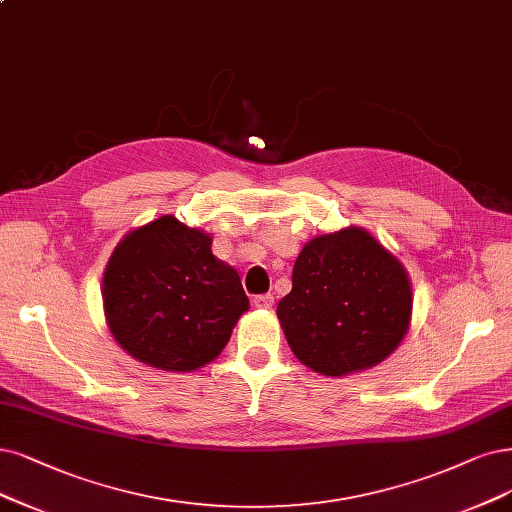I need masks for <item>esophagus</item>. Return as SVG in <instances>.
I'll return each mask as SVG.
<instances>
[{
    "mask_svg": "<svg viewBox=\"0 0 512 512\" xmlns=\"http://www.w3.org/2000/svg\"><path fill=\"white\" fill-rule=\"evenodd\" d=\"M272 304H274V297H272V293H266V295H255V297H253V306H255L257 310H270V308H272Z\"/></svg>",
    "mask_w": 512,
    "mask_h": 512,
    "instance_id": "1",
    "label": "esophagus"
}]
</instances>
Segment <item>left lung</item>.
<instances>
[{"label": "left lung", "mask_w": 512, "mask_h": 512, "mask_svg": "<svg viewBox=\"0 0 512 512\" xmlns=\"http://www.w3.org/2000/svg\"><path fill=\"white\" fill-rule=\"evenodd\" d=\"M411 280L403 263L363 227L312 238L276 308L293 354L339 377L388 358L409 329Z\"/></svg>", "instance_id": "8db88e82"}]
</instances>
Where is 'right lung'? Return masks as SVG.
I'll use <instances>...</instances> for the list:
<instances>
[{
	"mask_svg": "<svg viewBox=\"0 0 512 512\" xmlns=\"http://www.w3.org/2000/svg\"><path fill=\"white\" fill-rule=\"evenodd\" d=\"M211 244L208 234L162 215L113 249L103 274L105 318L113 339L139 363L196 371L230 342L249 297Z\"/></svg>",
	"mask_w": 512,
	"mask_h": 512,
	"instance_id": "add662e5",
	"label": "right lung"
}]
</instances>
